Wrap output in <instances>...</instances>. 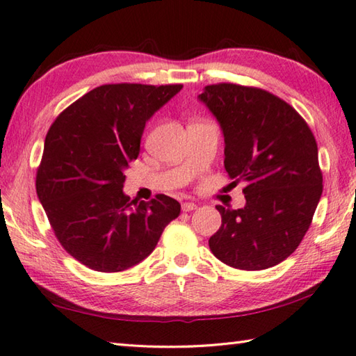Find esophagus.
<instances>
[{
    "mask_svg": "<svg viewBox=\"0 0 356 356\" xmlns=\"http://www.w3.org/2000/svg\"><path fill=\"white\" fill-rule=\"evenodd\" d=\"M196 209H197V205L195 202H184L182 204V210L184 211H193V210H196Z\"/></svg>",
    "mask_w": 356,
    "mask_h": 356,
    "instance_id": "esophagus-1",
    "label": "esophagus"
}]
</instances>
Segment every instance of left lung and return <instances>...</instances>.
<instances>
[{
    "mask_svg": "<svg viewBox=\"0 0 356 356\" xmlns=\"http://www.w3.org/2000/svg\"><path fill=\"white\" fill-rule=\"evenodd\" d=\"M199 99L221 124L232 184L245 182L244 209L216 207L222 224L210 250L236 269L273 268L299 248L319 204L314 135L294 107L263 88L213 83Z\"/></svg>",
    "mask_w": 356,
    "mask_h": 356,
    "instance_id": "left-lung-1",
    "label": "left lung"
}]
</instances>
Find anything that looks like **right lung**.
Instances as JSON below:
<instances>
[{
    "label": "right lung",
    "instance_id": "obj_1",
    "mask_svg": "<svg viewBox=\"0 0 356 356\" xmlns=\"http://www.w3.org/2000/svg\"><path fill=\"white\" fill-rule=\"evenodd\" d=\"M182 87L106 83L51 124L37 168V196L60 245L83 266L98 273L135 266L179 216L176 199L157 195L138 202L122 186L146 121Z\"/></svg>",
    "mask_w": 356,
    "mask_h": 356
}]
</instances>
